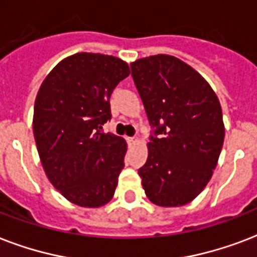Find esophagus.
<instances>
[{"label":"esophagus","mask_w":257,"mask_h":257,"mask_svg":"<svg viewBox=\"0 0 257 257\" xmlns=\"http://www.w3.org/2000/svg\"><path fill=\"white\" fill-rule=\"evenodd\" d=\"M127 142L130 143V145H135V143L138 142V139H137V138H127Z\"/></svg>","instance_id":"34e87169"}]
</instances>
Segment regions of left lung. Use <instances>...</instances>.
<instances>
[{
  "mask_svg": "<svg viewBox=\"0 0 257 257\" xmlns=\"http://www.w3.org/2000/svg\"><path fill=\"white\" fill-rule=\"evenodd\" d=\"M130 65L157 135L138 170L145 193L158 206L189 204L217 166L225 137L220 100L209 83L176 56L154 55Z\"/></svg>",
  "mask_w": 257,
  "mask_h": 257,
  "instance_id": "obj_1",
  "label": "left lung"
}]
</instances>
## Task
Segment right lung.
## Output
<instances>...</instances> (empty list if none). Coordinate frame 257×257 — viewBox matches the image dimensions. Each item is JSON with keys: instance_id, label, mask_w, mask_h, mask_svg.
<instances>
[{"instance_id": "add662e5", "label": "right lung", "mask_w": 257, "mask_h": 257, "mask_svg": "<svg viewBox=\"0 0 257 257\" xmlns=\"http://www.w3.org/2000/svg\"><path fill=\"white\" fill-rule=\"evenodd\" d=\"M128 75L119 57L80 52L63 59L40 85L36 146L48 180L72 204L99 208L114 197L127 143L100 130L111 119V93Z\"/></svg>"}]
</instances>
